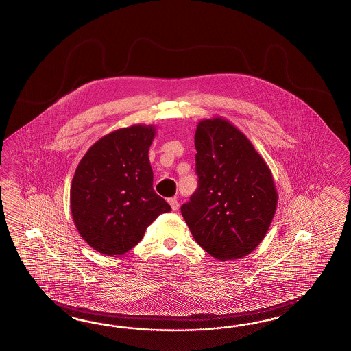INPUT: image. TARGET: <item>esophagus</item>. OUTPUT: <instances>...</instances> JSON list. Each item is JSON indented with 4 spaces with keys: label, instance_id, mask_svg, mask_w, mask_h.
Masks as SVG:
<instances>
[{
    "label": "esophagus",
    "instance_id": "34e87169",
    "mask_svg": "<svg viewBox=\"0 0 351 351\" xmlns=\"http://www.w3.org/2000/svg\"><path fill=\"white\" fill-rule=\"evenodd\" d=\"M169 203H170V206H171L172 210H178L179 209V200H178V197H171V199H169Z\"/></svg>",
    "mask_w": 351,
    "mask_h": 351
}]
</instances>
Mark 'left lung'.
<instances>
[{"label":"left lung","mask_w":351,"mask_h":351,"mask_svg":"<svg viewBox=\"0 0 351 351\" xmlns=\"http://www.w3.org/2000/svg\"><path fill=\"white\" fill-rule=\"evenodd\" d=\"M195 148L199 185L181 206L189 230L217 260L247 256L276 210L273 173L251 141L222 117L197 123Z\"/></svg>","instance_id":"left-lung-1"}]
</instances>
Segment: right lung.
<instances>
[{"label": "right lung", "instance_id": "obj_1", "mask_svg": "<svg viewBox=\"0 0 351 351\" xmlns=\"http://www.w3.org/2000/svg\"><path fill=\"white\" fill-rule=\"evenodd\" d=\"M154 124H133L100 138L78 163L71 185V213L88 246L123 255L171 206L154 190L148 151Z\"/></svg>", "mask_w": 351, "mask_h": 351}]
</instances>
